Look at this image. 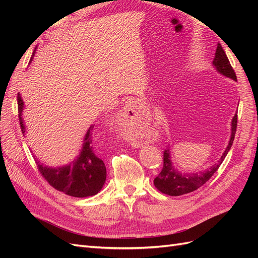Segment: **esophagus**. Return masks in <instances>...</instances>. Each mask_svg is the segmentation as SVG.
<instances>
[{"instance_id": "obj_1", "label": "esophagus", "mask_w": 258, "mask_h": 258, "mask_svg": "<svg viewBox=\"0 0 258 258\" xmlns=\"http://www.w3.org/2000/svg\"><path fill=\"white\" fill-rule=\"evenodd\" d=\"M138 104H139L138 101H130V102H128L122 110L123 116L126 117V118H132V117H135L134 115H136ZM131 142H132V145H135V146L138 145V142L135 139H131Z\"/></svg>"}]
</instances>
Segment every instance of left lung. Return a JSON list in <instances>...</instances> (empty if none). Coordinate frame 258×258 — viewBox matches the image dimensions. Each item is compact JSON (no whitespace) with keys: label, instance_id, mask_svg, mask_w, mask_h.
I'll return each instance as SVG.
<instances>
[{"label":"left lung","instance_id":"left-lung-1","mask_svg":"<svg viewBox=\"0 0 258 258\" xmlns=\"http://www.w3.org/2000/svg\"><path fill=\"white\" fill-rule=\"evenodd\" d=\"M213 66L215 67L216 71L221 73L222 75L228 77L233 81L237 82V76L235 71H233L232 67L230 66V62L226 56V53L222 47L221 44H217V48L215 52V57L213 59ZM237 121H238V115L236 114L233 116L231 120V137L229 140V143L226 147L225 152L223 153L221 159L217 161V163L213 165L211 168L207 169L206 171H201V172L196 173H182L174 169L173 163L171 161V150L170 147L163 152V167L161 172L156 176L154 179V185L156 188L162 194L169 195V196H181L191 192L194 190L198 189L205 183H207L211 178L217 169L220 168L222 162L224 161L226 155L228 154L230 147L233 143L237 130Z\"/></svg>","mask_w":258,"mask_h":258}]
</instances>
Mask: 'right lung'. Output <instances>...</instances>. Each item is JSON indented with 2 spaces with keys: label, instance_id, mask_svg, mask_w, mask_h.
<instances>
[{
  "label": "right lung",
  "instance_id": "1",
  "mask_svg": "<svg viewBox=\"0 0 258 258\" xmlns=\"http://www.w3.org/2000/svg\"><path fill=\"white\" fill-rule=\"evenodd\" d=\"M34 52L31 60L33 59ZM17 101L20 128L22 134L25 135L26 126L22 120V111L25 105L19 93ZM92 130L93 126L91 124L84 138L81 153L69 165L51 168L44 166L43 163L36 160V166L40 173L53 188L77 198L93 196L102 189L106 179V168L102 159L98 157L95 151Z\"/></svg>",
  "mask_w": 258,
  "mask_h": 258
}]
</instances>
